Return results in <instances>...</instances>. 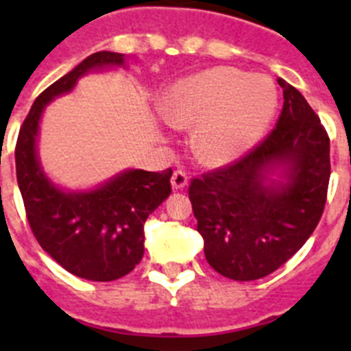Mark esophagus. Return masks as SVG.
<instances>
[{"mask_svg": "<svg viewBox=\"0 0 351 351\" xmlns=\"http://www.w3.org/2000/svg\"><path fill=\"white\" fill-rule=\"evenodd\" d=\"M170 182H172V188L176 191L182 190V188H186V186H188V176H186V172H182V170H176V172L172 173V179H170Z\"/></svg>", "mask_w": 351, "mask_h": 351, "instance_id": "34e87169", "label": "esophagus"}]
</instances>
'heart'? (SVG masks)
I'll return each mask as SVG.
<instances>
[{"instance_id":"obj_1","label":"heart","mask_w":351,"mask_h":351,"mask_svg":"<svg viewBox=\"0 0 351 351\" xmlns=\"http://www.w3.org/2000/svg\"><path fill=\"white\" fill-rule=\"evenodd\" d=\"M276 107L278 93L271 79L228 66L179 80L163 100L170 123H197L191 144L207 165H225L243 156L271 125Z\"/></svg>"}]
</instances>
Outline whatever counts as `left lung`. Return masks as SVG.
<instances>
[{"instance_id": "1", "label": "left lung", "mask_w": 351, "mask_h": 351, "mask_svg": "<svg viewBox=\"0 0 351 351\" xmlns=\"http://www.w3.org/2000/svg\"><path fill=\"white\" fill-rule=\"evenodd\" d=\"M283 88L274 130L234 163L191 179L188 195L210 267L235 281L265 278L295 255L324 214L330 141L293 86ZM281 166L285 183L265 185Z\"/></svg>"}]
</instances>
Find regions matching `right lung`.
Returning <instances> with one entry per match:
<instances>
[{"mask_svg":"<svg viewBox=\"0 0 351 351\" xmlns=\"http://www.w3.org/2000/svg\"><path fill=\"white\" fill-rule=\"evenodd\" d=\"M123 63V54L95 52L51 84L31 107L15 145L19 190L31 232L61 267L89 281L119 280L141 262L144 223L172 191V170H126L93 191L66 193L52 184L40 167L38 123L45 105L71 91L84 73Z\"/></svg>","mask_w":351,"mask_h":351,"instance_id":"obj_1","label":"right lung"}]
</instances>
